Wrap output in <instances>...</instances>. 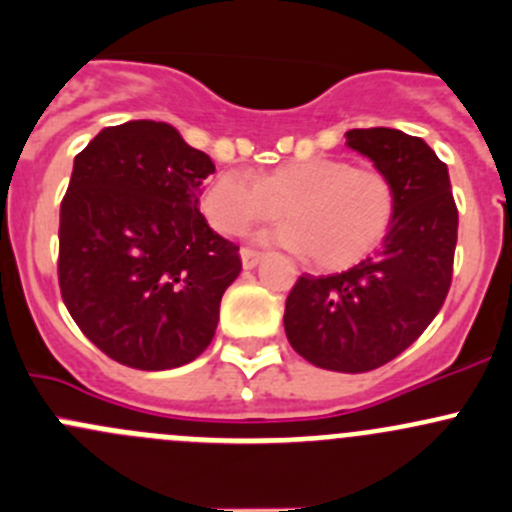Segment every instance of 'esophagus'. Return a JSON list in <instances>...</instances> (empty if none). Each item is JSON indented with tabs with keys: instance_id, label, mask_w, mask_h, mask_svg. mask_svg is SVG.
<instances>
[{
	"instance_id": "1",
	"label": "esophagus",
	"mask_w": 512,
	"mask_h": 512,
	"mask_svg": "<svg viewBox=\"0 0 512 512\" xmlns=\"http://www.w3.org/2000/svg\"><path fill=\"white\" fill-rule=\"evenodd\" d=\"M240 257H242V265H245L247 270H250V267H255L257 262L262 260V252L260 250H252V247H242Z\"/></svg>"
}]
</instances>
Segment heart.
Segmentation results:
<instances>
[{
	"mask_svg": "<svg viewBox=\"0 0 512 512\" xmlns=\"http://www.w3.org/2000/svg\"><path fill=\"white\" fill-rule=\"evenodd\" d=\"M202 212L215 230L242 235L285 212L275 240L310 252L322 270H345L370 257L393 230L398 190L388 172L345 157L285 162L260 180L220 172L202 192Z\"/></svg>",
	"mask_w": 512,
	"mask_h": 512,
	"instance_id": "obj_1",
	"label": "heart"
}]
</instances>
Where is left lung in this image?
<instances>
[{
    "mask_svg": "<svg viewBox=\"0 0 512 512\" xmlns=\"http://www.w3.org/2000/svg\"><path fill=\"white\" fill-rule=\"evenodd\" d=\"M347 145L398 190L380 250L337 275H302L285 302L292 350L315 367L367 372L395 360L433 322L453 282L458 207L448 165L420 137L390 127L350 130Z\"/></svg>",
    "mask_w": 512,
    "mask_h": 512,
    "instance_id": "1",
    "label": "left lung"
}]
</instances>
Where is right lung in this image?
<instances>
[{"mask_svg": "<svg viewBox=\"0 0 512 512\" xmlns=\"http://www.w3.org/2000/svg\"><path fill=\"white\" fill-rule=\"evenodd\" d=\"M215 172L175 127H104L77 157L59 207V292L107 357L170 370L207 350L240 247L207 225L202 182Z\"/></svg>", "mask_w": 512, "mask_h": 512, "instance_id": "add662e5", "label": "right lung"}]
</instances>
